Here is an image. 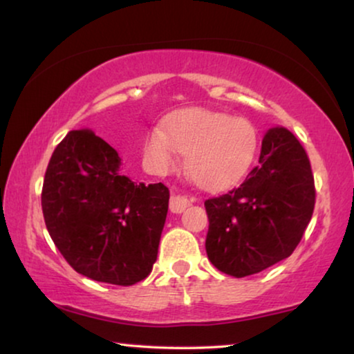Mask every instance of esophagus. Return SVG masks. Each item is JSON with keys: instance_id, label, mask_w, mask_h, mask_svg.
<instances>
[{"instance_id": "1", "label": "esophagus", "mask_w": 354, "mask_h": 354, "mask_svg": "<svg viewBox=\"0 0 354 354\" xmlns=\"http://www.w3.org/2000/svg\"><path fill=\"white\" fill-rule=\"evenodd\" d=\"M188 205H190V201H188L185 196L172 195L171 201H169V209H171V212H174V214H180V212L187 209Z\"/></svg>"}]
</instances>
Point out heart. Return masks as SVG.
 <instances>
[{
  "mask_svg": "<svg viewBox=\"0 0 354 354\" xmlns=\"http://www.w3.org/2000/svg\"><path fill=\"white\" fill-rule=\"evenodd\" d=\"M258 130L248 119L207 109H188L154 127L145 138V161L167 174L187 156V171L206 190H222L240 180L258 153Z\"/></svg>",
  "mask_w": 354,
  "mask_h": 354,
  "instance_id": "1",
  "label": "heart"
}]
</instances>
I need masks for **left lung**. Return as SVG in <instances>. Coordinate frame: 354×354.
Returning a JSON list of instances; mask_svg holds the SVG:
<instances>
[{
	"label": "left lung",
	"instance_id": "left-lung-1",
	"mask_svg": "<svg viewBox=\"0 0 354 354\" xmlns=\"http://www.w3.org/2000/svg\"><path fill=\"white\" fill-rule=\"evenodd\" d=\"M314 203V176L301 143L287 129H270L258 166L239 187L205 201L207 258L234 277L270 268L301 241Z\"/></svg>",
	"mask_w": 354,
	"mask_h": 354
}]
</instances>
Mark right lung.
<instances>
[{"instance_id": "1", "label": "right lung", "mask_w": 354, "mask_h": 354, "mask_svg": "<svg viewBox=\"0 0 354 354\" xmlns=\"http://www.w3.org/2000/svg\"><path fill=\"white\" fill-rule=\"evenodd\" d=\"M167 207V187L122 176L118 151L88 129L67 133L46 167V229L71 268L96 282L129 287L148 277Z\"/></svg>"}]
</instances>
